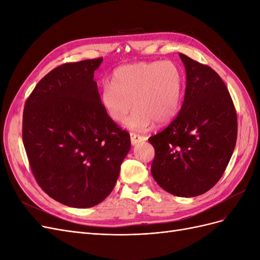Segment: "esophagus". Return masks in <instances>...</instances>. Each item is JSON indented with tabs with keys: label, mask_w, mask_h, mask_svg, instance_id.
I'll return each instance as SVG.
<instances>
[{
	"label": "esophagus",
	"mask_w": 260,
	"mask_h": 260,
	"mask_svg": "<svg viewBox=\"0 0 260 260\" xmlns=\"http://www.w3.org/2000/svg\"><path fill=\"white\" fill-rule=\"evenodd\" d=\"M130 138H131V144L132 145H136L139 142H142V141L146 140V138L144 136L138 135V133H135V132H131L130 133Z\"/></svg>",
	"instance_id": "34e87169"
}]
</instances>
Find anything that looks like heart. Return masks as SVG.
Listing matches in <instances>:
<instances>
[{
  "instance_id": "1",
  "label": "heart",
  "mask_w": 260,
  "mask_h": 260,
  "mask_svg": "<svg viewBox=\"0 0 260 260\" xmlns=\"http://www.w3.org/2000/svg\"><path fill=\"white\" fill-rule=\"evenodd\" d=\"M183 93V75L170 60L139 61L118 67L113 82L101 90V103L108 117L122 122L128 113L137 109L125 124L130 129L146 130L169 122L178 112Z\"/></svg>"
}]
</instances>
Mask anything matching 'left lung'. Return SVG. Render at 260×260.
<instances>
[{
  "label": "left lung",
  "instance_id": "left-lung-1",
  "mask_svg": "<svg viewBox=\"0 0 260 260\" xmlns=\"http://www.w3.org/2000/svg\"><path fill=\"white\" fill-rule=\"evenodd\" d=\"M179 55L186 70L184 101L175 119L148 139L155 149L151 172L165 191L193 198L222 177L237 143L238 117L215 70Z\"/></svg>",
  "mask_w": 260,
  "mask_h": 260
}]
</instances>
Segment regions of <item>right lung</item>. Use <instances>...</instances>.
I'll return each instance as SVG.
<instances>
[{"label": "right lung", "mask_w": 260, "mask_h": 260, "mask_svg": "<svg viewBox=\"0 0 260 260\" xmlns=\"http://www.w3.org/2000/svg\"><path fill=\"white\" fill-rule=\"evenodd\" d=\"M103 57L66 62L28 96L22 142L32 175L50 198L93 207L113 191L131 147L130 135L108 117L93 80Z\"/></svg>", "instance_id": "obj_1"}]
</instances>
